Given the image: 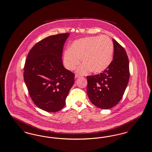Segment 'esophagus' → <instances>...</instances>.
Returning <instances> with one entry per match:
<instances>
[{
  "label": "esophagus",
  "instance_id": "1",
  "mask_svg": "<svg viewBox=\"0 0 152 152\" xmlns=\"http://www.w3.org/2000/svg\"><path fill=\"white\" fill-rule=\"evenodd\" d=\"M80 76V75H79V74H76L75 75V78H77V77H79Z\"/></svg>",
  "mask_w": 152,
  "mask_h": 152
}]
</instances>
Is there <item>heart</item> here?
<instances>
[{"label": "heart", "instance_id": "obj_1", "mask_svg": "<svg viewBox=\"0 0 152 152\" xmlns=\"http://www.w3.org/2000/svg\"><path fill=\"white\" fill-rule=\"evenodd\" d=\"M114 45L107 36L87 37L76 40L64 53V63L67 69L73 71L81 62L84 63L77 72L86 74L90 72L101 73L112 61Z\"/></svg>", "mask_w": 152, "mask_h": 152}]
</instances>
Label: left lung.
<instances>
[{
    "mask_svg": "<svg viewBox=\"0 0 152 152\" xmlns=\"http://www.w3.org/2000/svg\"><path fill=\"white\" fill-rule=\"evenodd\" d=\"M113 60L102 73L88 76L87 94L91 102L102 109H109L121 100L129 78L126 50L113 39Z\"/></svg>",
    "mask_w": 152,
    "mask_h": 152,
    "instance_id": "1",
    "label": "left lung"
}]
</instances>
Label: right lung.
Returning <instances> with one entry per match:
<instances>
[{
  "mask_svg": "<svg viewBox=\"0 0 152 152\" xmlns=\"http://www.w3.org/2000/svg\"><path fill=\"white\" fill-rule=\"evenodd\" d=\"M69 33L48 37L29 51L25 63L24 79L33 102L50 113L64 107L75 81V74L62 61L63 46Z\"/></svg>",
  "mask_w": 152,
  "mask_h": 152,
  "instance_id": "right-lung-1",
  "label": "right lung"
}]
</instances>
